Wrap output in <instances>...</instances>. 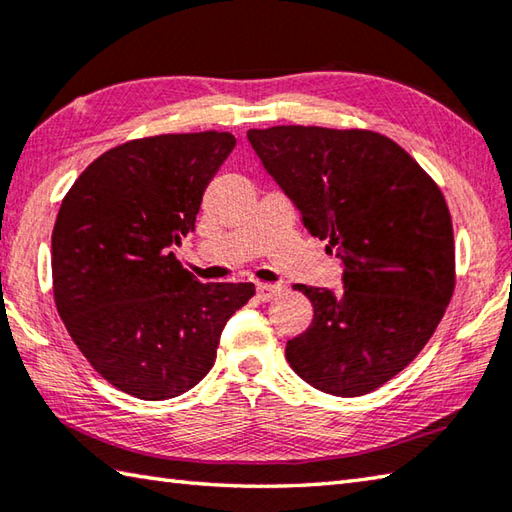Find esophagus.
I'll use <instances>...</instances> for the list:
<instances>
[{"label": "esophagus", "mask_w": 512, "mask_h": 512, "mask_svg": "<svg viewBox=\"0 0 512 512\" xmlns=\"http://www.w3.org/2000/svg\"><path fill=\"white\" fill-rule=\"evenodd\" d=\"M279 293H282V286L264 284V282L257 284V297L262 299V302H270V299H275Z\"/></svg>", "instance_id": "1"}]
</instances>
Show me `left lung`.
Masks as SVG:
<instances>
[{"label": "left lung", "mask_w": 512, "mask_h": 512, "mask_svg": "<svg viewBox=\"0 0 512 512\" xmlns=\"http://www.w3.org/2000/svg\"><path fill=\"white\" fill-rule=\"evenodd\" d=\"M248 142L344 264V290L297 284L313 324L288 339L290 368L337 397L368 395L422 353L455 290L453 219L406 150L364 128H250Z\"/></svg>", "instance_id": "8db88e82"}]
</instances>
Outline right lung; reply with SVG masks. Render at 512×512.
<instances>
[{
  "instance_id": "right-lung-1",
  "label": "right lung",
  "mask_w": 512,
  "mask_h": 512,
  "mask_svg": "<svg viewBox=\"0 0 512 512\" xmlns=\"http://www.w3.org/2000/svg\"><path fill=\"white\" fill-rule=\"evenodd\" d=\"M235 137L130 139L75 179L53 228V295L77 348L108 384L162 402L202 382L253 284H202L170 246L195 230Z\"/></svg>"
}]
</instances>
